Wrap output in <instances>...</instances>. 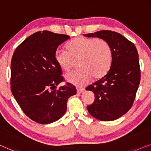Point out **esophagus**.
I'll return each instance as SVG.
<instances>
[{
	"instance_id": "obj_1",
	"label": "esophagus",
	"mask_w": 151,
	"mask_h": 151,
	"mask_svg": "<svg viewBox=\"0 0 151 151\" xmlns=\"http://www.w3.org/2000/svg\"><path fill=\"white\" fill-rule=\"evenodd\" d=\"M77 93H79V94H81V93H83L85 91V89L83 88H77Z\"/></svg>"
}]
</instances>
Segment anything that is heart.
I'll list each match as a JSON object with an SVG mask.
<instances>
[{
    "label": "heart",
    "mask_w": 151,
    "mask_h": 151,
    "mask_svg": "<svg viewBox=\"0 0 151 151\" xmlns=\"http://www.w3.org/2000/svg\"><path fill=\"white\" fill-rule=\"evenodd\" d=\"M67 50L57 49L55 59L63 70L69 71L78 61L76 70L65 75L68 82L78 87L86 86L92 76L100 78L111 67L113 54L109 42L101 38L77 37L66 46Z\"/></svg>",
    "instance_id": "b5f03b06"
}]
</instances>
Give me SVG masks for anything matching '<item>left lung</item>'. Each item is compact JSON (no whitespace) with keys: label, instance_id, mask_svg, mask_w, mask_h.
<instances>
[{"label":"left lung","instance_id":"8db88e82","mask_svg":"<svg viewBox=\"0 0 151 151\" xmlns=\"http://www.w3.org/2000/svg\"><path fill=\"white\" fill-rule=\"evenodd\" d=\"M83 35L105 40L111 46L113 54L107 73L86 88L95 95L94 103L87 106V109L99 120H116L132 107L139 85L140 68L136 47L114 31L103 30Z\"/></svg>","mask_w":151,"mask_h":151}]
</instances>
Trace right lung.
Wrapping results in <instances>:
<instances>
[{
	"label": "right lung",
	"mask_w": 151,
	"mask_h": 151,
	"mask_svg": "<svg viewBox=\"0 0 151 151\" xmlns=\"http://www.w3.org/2000/svg\"><path fill=\"white\" fill-rule=\"evenodd\" d=\"M70 36L48 31H38L15 50L11 62V90L24 113L40 124L58 120L67 109V101L76 94L70 83L63 81L55 52Z\"/></svg>",
	"instance_id": "add662e5"
}]
</instances>
